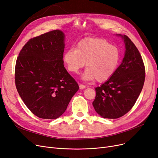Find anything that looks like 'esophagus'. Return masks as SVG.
Here are the masks:
<instances>
[{
	"instance_id": "esophagus-1",
	"label": "esophagus",
	"mask_w": 158,
	"mask_h": 158,
	"mask_svg": "<svg viewBox=\"0 0 158 158\" xmlns=\"http://www.w3.org/2000/svg\"><path fill=\"white\" fill-rule=\"evenodd\" d=\"M79 87H80V89H84V88H86V86L85 85H83V84H79Z\"/></svg>"
}]
</instances>
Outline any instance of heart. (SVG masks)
Masks as SVG:
<instances>
[{
	"label": "heart",
	"instance_id": "heart-1",
	"mask_svg": "<svg viewBox=\"0 0 158 158\" xmlns=\"http://www.w3.org/2000/svg\"><path fill=\"white\" fill-rule=\"evenodd\" d=\"M120 58L118 48L109 42L99 38H87L78 43L76 50L70 49L65 52L63 59L72 73H77L85 63L82 78L103 82L115 73Z\"/></svg>",
	"mask_w": 158,
	"mask_h": 158
}]
</instances>
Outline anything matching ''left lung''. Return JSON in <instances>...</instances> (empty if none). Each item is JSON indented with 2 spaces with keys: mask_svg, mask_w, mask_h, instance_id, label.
I'll list each match as a JSON object with an SVG mask.
<instances>
[{
  "mask_svg": "<svg viewBox=\"0 0 158 158\" xmlns=\"http://www.w3.org/2000/svg\"><path fill=\"white\" fill-rule=\"evenodd\" d=\"M119 36L126 46L123 61L112 77L95 89L93 106L96 112L104 118H120L131 110L145 80L144 64L138 49L127 36Z\"/></svg>",
  "mask_w": 158,
  "mask_h": 158,
  "instance_id": "left-lung-1",
  "label": "left lung"
}]
</instances>
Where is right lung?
Here are the masks:
<instances>
[{
  "mask_svg": "<svg viewBox=\"0 0 158 158\" xmlns=\"http://www.w3.org/2000/svg\"><path fill=\"white\" fill-rule=\"evenodd\" d=\"M64 35L54 30L30 39L16 61L15 82L27 107L42 119L66 110L79 86L64 67Z\"/></svg>",
  "mask_w": 158,
  "mask_h": 158,
  "instance_id": "right-lung-1",
  "label": "right lung"
}]
</instances>
